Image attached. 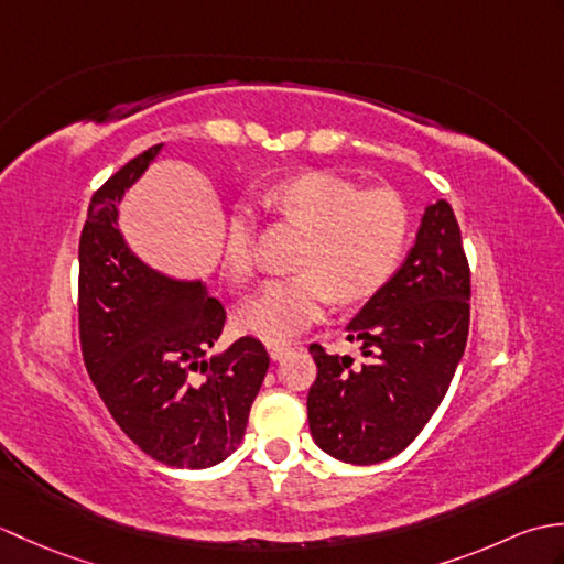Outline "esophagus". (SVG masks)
<instances>
[{
    "instance_id": "1",
    "label": "esophagus",
    "mask_w": 564,
    "mask_h": 564,
    "mask_svg": "<svg viewBox=\"0 0 564 564\" xmlns=\"http://www.w3.org/2000/svg\"><path fill=\"white\" fill-rule=\"evenodd\" d=\"M267 351L271 356V361H281L285 354H291V346L289 344H269Z\"/></svg>"
}]
</instances>
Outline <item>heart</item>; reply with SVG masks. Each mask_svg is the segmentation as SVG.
Instances as JSON below:
<instances>
[{
  "mask_svg": "<svg viewBox=\"0 0 564 564\" xmlns=\"http://www.w3.org/2000/svg\"><path fill=\"white\" fill-rule=\"evenodd\" d=\"M263 208L307 232L291 279H273L237 307V327L263 341H289L317 319L337 297L356 303L373 295L398 269L406 245L404 203L388 188L358 191L332 172H305L269 186ZM251 218H227L223 269L247 275L254 267Z\"/></svg>",
  "mask_w": 564,
  "mask_h": 564,
  "instance_id": "1",
  "label": "heart"
}]
</instances>
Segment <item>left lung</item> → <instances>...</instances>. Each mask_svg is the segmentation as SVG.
<instances>
[{
  "instance_id": "8db88e82",
  "label": "left lung",
  "mask_w": 564,
  "mask_h": 564,
  "mask_svg": "<svg viewBox=\"0 0 564 564\" xmlns=\"http://www.w3.org/2000/svg\"><path fill=\"white\" fill-rule=\"evenodd\" d=\"M470 269L460 227L446 200L426 206L412 249L358 315L346 339L351 356L310 346L317 378L307 422L332 458L373 465L404 451L438 410L470 327Z\"/></svg>"
}]
</instances>
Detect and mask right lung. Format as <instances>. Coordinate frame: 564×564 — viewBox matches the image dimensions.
I'll use <instances>...</instances> for the list:
<instances>
[{"instance_id":"right-lung-1","label":"right lung","mask_w":564,"mask_h":564,"mask_svg":"<svg viewBox=\"0 0 564 564\" xmlns=\"http://www.w3.org/2000/svg\"><path fill=\"white\" fill-rule=\"evenodd\" d=\"M162 148L138 154L91 196L79 237V341L126 436L158 463L200 470L242 441L269 354L242 337L206 356L223 334L220 301L200 279L150 267L121 232L118 206Z\"/></svg>"}]
</instances>
